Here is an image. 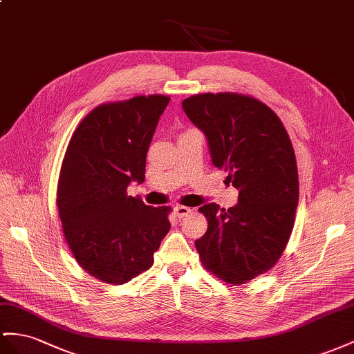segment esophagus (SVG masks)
I'll use <instances>...</instances> for the list:
<instances>
[{"mask_svg":"<svg viewBox=\"0 0 354 354\" xmlns=\"http://www.w3.org/2000/svg\"><path fill=\"white\" fill-rule=\"evenodd\" d=\"M192 212V209L187 206H183V205H178L175 206V215L178 216V218H185V216Z\"/></svg>","mask_w":354,"mask_h":354,"instance_id":"1","label":"esophagus"}]
</instances>
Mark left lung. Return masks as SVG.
<instances>
[{
    "instance_id": "8db88e82",
    "label": "left lung",
    "mask_w": 354,
    "mask_h": 354,
    "mask_svg": "<svg viewBox=\"0 0 354 354\" xmlns=\"http://www.w3.org/2000/svg\"><path fill=\"white\" fill-rule=\"evenodd\" d=\"M183 107L205 133L214 166L239 192L229 209L198 207L207 230L194 245L206 270L241 286L274 268L292 234L299 201L293 145L278 115L251 95L194 94Z\"/></svg>"
}]
</instances>
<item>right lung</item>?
Wrapping results in <instances>:
<instances>
[{"label":"right lung","instance_id":"1","mask_svg":"<svg viewBox=\"0 0 354 354\" xmlns=\"http://www.w3.org/2000/svg\"><path fill=\"white\" fill-rule=\"evenodd\" d=\"M169 95H136L94 107L68 142L57 187L62 233L89 275L124 284L153 263L170 230V206L127 194L143 183L147 152Z\"/></svg>","mask_w":354,"mask_h":354}]
</instances>
